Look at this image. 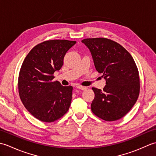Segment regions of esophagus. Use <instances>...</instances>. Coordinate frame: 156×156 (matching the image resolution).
<instances>
[{"instance_id":"34e87169","label":"esophagus","mask_w":156,"mask_h":156,"mask_svg":"<svg viewBox=\"0 0 156 156\" xmlns=\"http://www.w3.org/2000/svg\"><path fill=\"white\" fill-rule=\"evenodd\" d=\"M76 88H77L78 89H80V90H87V88L84 87H82V86H80V85L76 86Z\"/></svg>"}]
</instances>
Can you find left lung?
<instances>
[{"instance_id":"obj_1","label":"left lung","mask_w":156,"mask_h":156,"mask_svg":"<svg viewBox=\"0 0 156 156\" xmlns=\"http://www.w3.org/2000/svg\"><path fill=\"white\" fill-rule=\"evenodd\" d=\"M82 42L91 52L96 69L106 80L103 90L92 88V112L107 121L123 117L136 102L140 90L138 69L131 55L118 43L107 38Z\"/></svg>"}]
</instances>
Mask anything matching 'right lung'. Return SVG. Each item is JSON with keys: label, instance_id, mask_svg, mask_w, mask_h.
I'll return each mask as SVG.
<instances>
[{"label": "right lung", "instance_id": "add662e5", "mask_svg": "<svg viewBox=\"0 0 156 156\" xmlns=\"http://www.w3.org/2000/svg\"><path fill=\"white\" fill-rule=\"evenodd\" d=\"M76 43L64 39L45 41L29 51L19 72L18 88L26 109L38 120L51 122L68 112L72 87L53 81L64 64V58Z\"/></svg>", "mask_w": 156, "mask_h": 156}]
</instances>
